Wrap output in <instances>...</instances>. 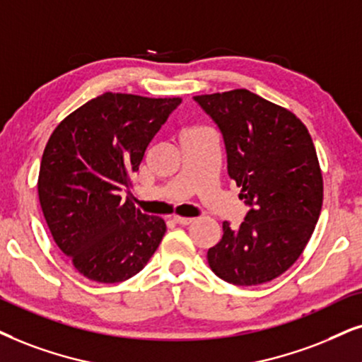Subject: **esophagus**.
<instances>
[{"label":"esophagus","instance_id":"34e87169","mask_svg":"<svg viewBox=\"0 0 362 362\" xmlns=\"http://www.w3.org/2000/svg\"><path fill=\"white\" fill-rule=\"evenodd\" d=\"M192 222H194V218L190 217H173V223H177V226H190Z\"/></svg>","mask_w":362,"mask_h":362}]
</instances>
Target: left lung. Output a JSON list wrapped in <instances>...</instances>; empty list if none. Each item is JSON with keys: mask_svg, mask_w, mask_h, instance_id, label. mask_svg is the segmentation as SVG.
I'll return each mask as SVG.
<instances>
[{"mask_svg": "<svg viewBox=\"0 0 362 362\" xmlns=\"http://www.w3.org/2000/svg\"><path fill=\"white\" fill-rule=\"evenodd\" d=\"M197 103L221 128L228 175L250 210L207 260L234 286L271 282L299 259L322 209L324 184L309 130L294 113L239 88L199 95Z\"/></svg>", "mask_w": 362, "mask_h": 362, "instance_id": "obj_1", "label": "left lung"}]
</instances>
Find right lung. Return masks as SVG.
I'll list each match as a JSON object with an SVG mask.
<instances>
[{"instance_id":"right-lung-1","label":"right lung","mask_w":362,"mask_h":362,"mask_svg":"<svg viewBox=\"0 0 362 362\" xmlns=\"http://www.w3.org/2000/svg\"><path fill=\"white\" fill-rule=\"evenodd\" d=\"M182 98L107 93L90 100L49 136L38 197L53 240L86 279L117 284L147 265L165 235L120 192L132 187L148 144Z\"/></svg>"}]
</instances>
